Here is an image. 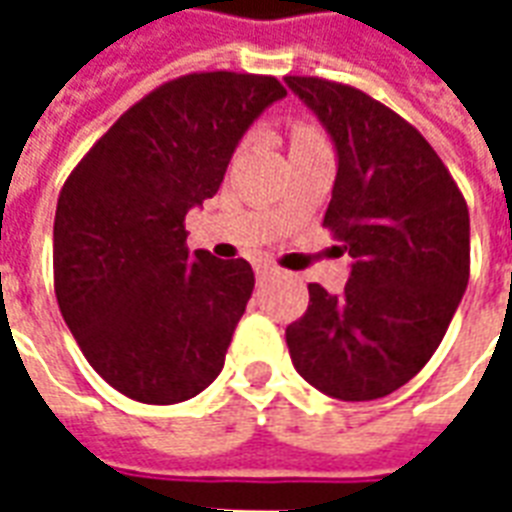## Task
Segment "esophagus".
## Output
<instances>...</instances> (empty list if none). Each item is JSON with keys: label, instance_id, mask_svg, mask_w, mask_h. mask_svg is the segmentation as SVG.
Instances as JSON below:
<instances>
[{"label": "esophagus", "instance_id": "esophagus-1", "mask_svg": "<svg viewBox=\"0 0 512 512\" xmlns=\"http://www.w3.org/2000/svg\"><path fill=\"white\" fill-rule=\"evenodd\" d=\"M277 268H274V263H266V260H260V263H255V274L260 279L268 277V274H274Z\"/></svg>", "mask_w": 512, "mask_h": 512}]
</instances>
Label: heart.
Instances as JSON below:
<instances>
[{"label":"heart","instance_id":"obj_1","mask_svg":"<svg viewBox=\"0 0 512 512\" xmlns=\"http://www.w3.org/2000/svg\"><path fill=\"white\" fill-rule=\"evenodd\" d=\"M321 134L310 126H296L293 128V145H310V142H318Z\"/></svg>","mask_w":512,"mask_h":512}]
</instances>
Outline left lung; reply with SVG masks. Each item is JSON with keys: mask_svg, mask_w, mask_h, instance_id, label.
Returning a JSON list of instances; mask_svg holds the SVG:
<instances>
[{"mask_svg": "<svg viewBox=\"0 0 512 512\" xmlns=\"http://www.w3.org/2000/svg\"><path fill=\"white\" fill-rule=\"evenodd\" d=\"M337 150L323 224L354 257L340 296L310 285L285 329L304 381L337 400L392 395L428 365L469 282V208L417 128L356 87L285 76Z\"/></svg>", "mask_w": 512, "mask_h": 512, "instance_id": "8db88e82", "label": "left lung"}]
</instances>
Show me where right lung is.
Listing matches in <instances>:
<instances>
[{"label": "right lung", "mask_w": 512, "mask_h": 512, "mask_svg": "<svg viewBox=\"0 0 512 512\" xmlns=\"http://www.w3.org/2000/svg\"><path fill=\"white\" fill-rule=\"evenodd\" d=\"M285 95L274 76H180L131 106L65 180L54 293L87 362L131 400L172 406L222 373L255 274L241 257L189 252L183 219Z\"/></svg>", "instance_id": "right-lung-1"}]
</instances>
